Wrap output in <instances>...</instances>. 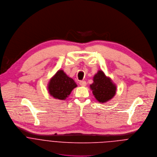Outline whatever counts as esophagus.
<instances>
[{
	"instance_id": "esophagus-1",
	"label": "esophagus",
	"mask_w": 157,
	"mask_h": 157,
	"mask_svg": "<svg viewBox=\"0 0 157 157\" xmlns=\"http://www.w3.org/2000/svg\"><path fill=\"white\" fill-rule=\"evenodd\" d=\"M79 83H80V85L81 86H85L86 85V82L85 81H80V82H79Z\"/></svg>"
}]
</instances>
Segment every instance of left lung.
I'll return each instance as SVG.
<instances>
[{
	"mask_svg": "<svg viewBox=\"0 0 157 157\" xmlns=\"http://www.w3.org/2000/svg\"><path fill=\"white\" fill-rule=\"evenodd\" d=\"M93 80V82L90 85V88L99 103H105L114 98L117 90L116 85L103 71H98Z\"/></svg>",
	"mask_w": 157,
	"mask_h": 157,
	"instance_id": "8db88e82",
	"label": "left lung"
}]
</instances>
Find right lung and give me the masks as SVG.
<instances>
[{
    "label": "right lung",
    "instance_id": "obj_1",
    "mask_svg": "<svg viewBox=\"0 0 157 157\" xmlns=\"http://www.w3.org/2000/svg\"><path fill=\"white\" fill-rule=\"evenodd\" d=\"M77 86L74 79L69 77L63 70L60 69L50 78L48 83V90L54 98L65 100Z\"/></svg>",
    "mask_w": 157,
    "mask_h": 157
}]
</instances>
